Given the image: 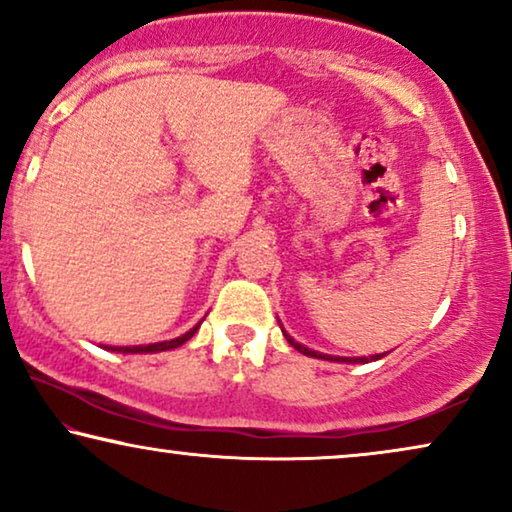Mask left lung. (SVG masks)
Returning a JSON list of instances; mask_svg holds the SVG:
<instances>
[{
  "instance_id": "left-lung-1",
  "label": "left lung",
  "mask_w": 512,
  "mask_h": 512,
  "mask_svg": "<svg viewBox=\"0 0 512 512\" xmlns=\"http://www.w3.org/2000/svg\"><path fill=\"white\" fill-rule=\"evenodd\" d=\"M278 325H281V320H278ZM281 330H283V325H281ZM283 337L285 339H288V344L292 346V349H297L299 353H304V356H311V358H320V360H332V363H367V360H379V358H384L386 356V353H384V356H381V353H379V356H370V358H339V356H325V353H318V351H311V349H306V346L304 344H299V342H295V339H292L290 335H288V332H285L283 330Z\"/></svg>"
}]
</instances>
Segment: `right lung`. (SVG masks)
<instances>
[{"instance_id": "add662e5", "label": "right lung", "mask_w": 512, "mask_h": 512, "mask_svg": "<svg viewBox=\"0 0 512 512\" xmlns=\"http://www.w3.org/2000/svg\"><path fill=\"white\" fill-rule=\"evenodd\" d=\"M201 325V323H199ZM199 325H194L192 330L185 332L182 337H175L170 339V342H159V344H147V346H109V351H119V353H159V351H170V349H177V346H182L185 342H189L196 335V330H199Z\"/></svg>"}]
</instances>
